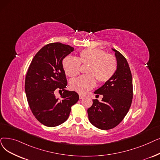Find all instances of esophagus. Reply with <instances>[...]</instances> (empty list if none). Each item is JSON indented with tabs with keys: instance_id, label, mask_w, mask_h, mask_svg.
Here are the masks:
<instances>
[{
	"instance_id": "esophagus-1",
	"label": "esophagus",
	"mask_w": 160,
	"mask_h": 160,
	"mask_svg": "<svg viewBox=\"0 0 160 160\" xmlns=\"http://www.w3.org/2000/svg\"><path fill=\"white\" fill-rule=\"evenodd\" d=\"M84 97V96L83 95H79V98H80V99H83Z\"/></svg>"
}]
</instances>
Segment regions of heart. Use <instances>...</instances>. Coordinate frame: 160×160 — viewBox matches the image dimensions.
Returning a JSON list of instances; mask_svg holds the SVG:
<instances>
[{"instance_id": "b5f03b06", "label": "heart", "mask_w": 160, "mask_h": 160, "mask_svg": "<svg viewBox=\"0 0 160 160\" xmlns=\"http://www.w3.org/2000/svg\"><path fill=\"white\" fill-rule=\"evenodd\" d=\"M81 66H88L87 75L73 79L70 82L71 88L79 93H86L99 84L108 82L116 72L117 61L112 55L99 49L88 48L80 52L77 58L67 56L63 61V68L70 78L78 76Z\"/></svg>"}]
</instances>
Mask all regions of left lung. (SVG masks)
Returning a JSON list of instances; mask_svg holds the SVG:
<instances>
[{
  "instance_id": "left-lung-1",
  "label": "left lung",
  "mask_w": 160,
  "mask_h": 160,
  "mask_svg": "<svg viewBox=\"0 0 160 160\" xmlns=\"http://www.w3.org/2000/svg\"><path fill=\"white\" fill-rule=\"evenodd\" d=\"M117 70L113 77L94 92L102 95V101L93 99L88 109L89 120L97 128L108 130L117 126L128 114L133 99V80L130 68L123 55L114 49Z\"/></svg>"
}]
</instances>
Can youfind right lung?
<instances>
[{
    "instance_id": "right-lung-1",
    "label": "right lung",
    "mask_w": 160,
    "mask_h": 160,
    "mask_svg": "<svg viewBox=\"0 0 160 160\" xmlns=\"http://www.w3.org/2000/svg\"><path fill=\"white\" fill-rule=\"evenodd\" d=\"M74 48L60 42L48 44L34 55L27 71L25 90L27 102L37 120L48 127L64 123L70 114L71 107L79 99L74 91H67L63 59ZM55 89L64 92L61 100L54 94Z\"/></svg>"
}]
</instances>
